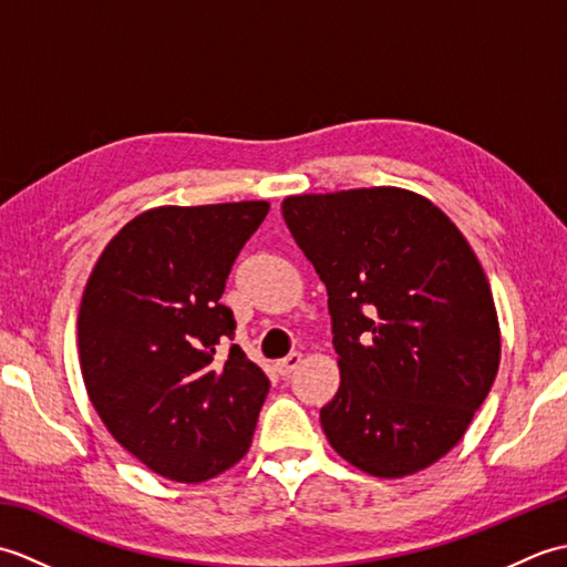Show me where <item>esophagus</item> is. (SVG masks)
I'll list each match as a JSON object with an SVG mask.
<instances>
[{"mask_svg":"<svg viewBox=\"0 0 567 567\" xmlns=\"http://www.w3.org/2000/svg\"><path fill=\"white\" fill-rule=\"evenodd\" d=\"M299 363H302V353H290L287 358L277 360V363H275V370L280 372L282 378H287V375H292V372L299 368Z\"/></svg>","mask_w":567,"mask_h":567,"instance_id":"1","label":"esophagus"}]
</instances>
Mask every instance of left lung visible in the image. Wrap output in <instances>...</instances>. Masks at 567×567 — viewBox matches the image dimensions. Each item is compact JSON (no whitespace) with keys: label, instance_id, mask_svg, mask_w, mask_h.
Returning a JSON list of instances; mask_svg holds the SVG:
<instances>
[{"label":"left lung","instance_id":"1","mask_svg":"<svg viewBox=\"0 0 567 567\" xmlns=\"http://www.w3.org/2000/svg\"><path fill=\"white\" fill-rule=\"evenodd\" d=\"M285 224L329 292L341 388L321 406L331 449L375 477H404L463 439L499 368L489 282L436 204L400 187L282 202Z\"/></svg>","mask_w":567,"mask_h":567}]
</instances>
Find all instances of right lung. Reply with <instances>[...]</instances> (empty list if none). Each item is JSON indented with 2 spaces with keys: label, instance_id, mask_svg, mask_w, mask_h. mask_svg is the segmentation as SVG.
I'll return each mask as SVG.
<instances>
[{
  "label": "right lung",
  "instance_id": "add662e5",
  "mask_svg": "<svg viewBox=\"0 0 567 567\" xmlns=\"http://www.w3.org/2000/svg\"><path fill=\"white\" fill-rule=\"evenodd\" d=\"M268 202L158 207L118 231L84 287L78 346L90 402L138 461L202 483L250 449L270 380L231 343L226 277Z\"/></svg>",
  "mask_w": 567,
  "mask_h": 567
}]
</instances>
